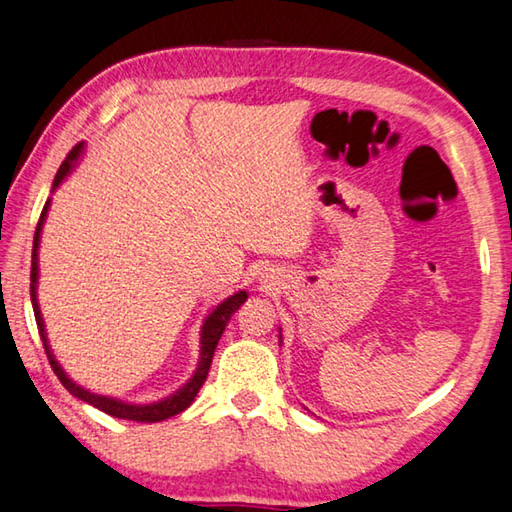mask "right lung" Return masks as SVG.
I'll return each instance as SVG.
<instances>
[{
	"mask_svg": "<svg viewBox=\"0 0 512 512\" xmlns=\"http://www.w3.org/2000/svg\"><path fill=\"white\" fill-rule=\"evenodd\" d=\"M85 150V143H78V146L69 152L67 159L62 161V166L58 168L56 179H53V191L62 184V179H65L71 170H74L76 161L80 159ZM49 204H51V197L44 204L42 215H40V222H38V229H35V236H33V258H31V303H33V312H35V321H38V330H40V337H42V344H44V353L49 357V364L53 373L58 375V380L62 382V387H65L71 396H76L78 400L87 402V405H92L96 409L105 411V414H110L114 418H123V420H137V423H159V420H166L170 416H177L182 414V411L191 405L195 400L197 391L206 380V375H209L211 369V360H213V353H215V346H218L220 337L224 333V328H227L229 319L233 312H236L242 303L247 301V292L240 290L236 294H231L229 299H224L220 306H215L209 315H206L202 330H200V362H197V369L191 375V380H188L184 387H179L177 391L170 393L168 398L164 400H157V402H150V405H132V402H123L119 398H110V396H101V393H94L89 389H83L80 384H76L74 380L69 378L65 373V369L58 364L56 357H53V351L49 346V339H47V330H44V319H42V312H40V303H38V276H40V267H38V249H40V236H42V224L47 220V213H49Z\"/></svg>",
	"mask_w": 512,
	"mask_h": 512,
	"instance_id": "right-lung-1",
	"label": "right lung"
}]
</instances>
